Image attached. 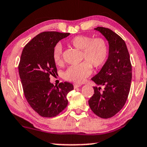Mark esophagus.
<instances>
[{"label":"esophagus","instance_id":"34e87169","mask_svg":"<svg viewBox=\"0 0 147 147\" xmlns=\"http://www.w3.org/2000/svg\"><path fill=\"white\" fill-rule=\"evenodd\" d=\"M81 84H74V88H79V87H81Z\"/></svg>","mask_w":147,"mask_h":147}]
</instances>
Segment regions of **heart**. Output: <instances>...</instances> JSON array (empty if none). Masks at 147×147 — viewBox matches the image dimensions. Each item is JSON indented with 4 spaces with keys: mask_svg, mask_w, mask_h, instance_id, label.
Here are the masks:
<instances>
[{
    "mask_svg": "<svg viewBox=\"0 0 147 147\" xmlns=\"http://www.w3.org/2000/svg\"><path fill=\"white\" fill-rule=\"evenodd\" d=\"M69 45L81 50V59L84 61L79 64L72 65L63 72L66 80L81 83L90 75L92 66L98 68L102 66L108 56V45L105 40L101 38H93L89 35H77L70 39ZM62 47L57 44L53 49L52 57L54 62L59 64L61 61Z\"/></svg>",
    "mask_w": 147,
    "mask_h": 147,
    "instance_id": "b5f03b06",
    "label": "heart"
}]
</instances>
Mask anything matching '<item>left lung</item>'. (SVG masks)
Returning a JSON list of instances; mask_svg holds the SVG:
<instances>
[{
    "instance_id": "left-lung-1",
    "label": "left lung",
    "mask_w": 147,
    "mask_h": 147,
    "mask_svg": "<svg viewBox=\"0 0 147 147\" xmlns=\"http://www.w3.org/2000/svg\"><path fill=\"white\" fill-rule=\"evenodd\" d=\"M109 43L107 61L97 75L92 78L98 86L88 100L90 107L102 118L114 116L123 108L129 93L132 78L129 53L124 40L111 29L98 26Z\"/></svg>"
}]
</instances>
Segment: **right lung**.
<instances>
[{
    "label": "right lung",
    "instance_id": "right-lung-1",
    "mask_svg": "<svg viewBox=\"0 0 147 147\" xmlns=\"http://www.w3.org/2000/svg\"><path fill=\"white\" fill-rule=\"evenodd\" d=\"M69 33L45 31L25 45L18 65L23 92L29 104L42 117L57 116L68 105L67 94L73 90L68 82L54 86L50 75L57 73L52 57L53 49Z\"/></svg>",
    "mask_w": 147,
    "mask_h": 147
}]
</instances>
